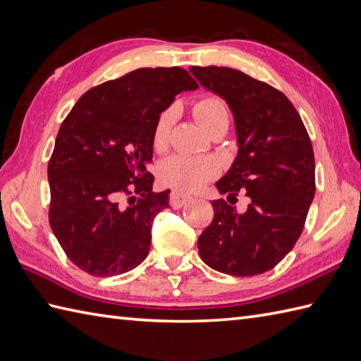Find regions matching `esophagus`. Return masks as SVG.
I'll use <instances>...</instances> for the list:
<instances>
[{
    "label": "esophagus",
    "mask_w": 361,
    "mask_h": 361,
    "mask_svg": "<svg viewBox=\"0 0 361 361\" xmlns=\"http://www.w3.org/2000/svg\"><path fill=\"white\" fill-rule=\"evenodd\" d=\"M189 200H190L189 195L178 192V190H173V192H171V197H169V203H171L173 209L181 208V206L186 204Z\"/></svg>",
    "instance_id": "esophagus-1"
}]
</instances>
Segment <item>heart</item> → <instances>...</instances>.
<instances>
[{
    "instance_id": "heart-1",
    "label": "heart",
    "mask_w": 361,
    "mask_h": 361,
    "mask_svg": "<svg viewBox=\"0 0 361 361\" xmlns=\"http://www.w3.org/2000/svg\"><path fill=\"white\" fill-rule=\"evenodd\" d=\"M194 116L209 135L216 130L226 127L229 122L228 106L224 99L216 94H203L197 99L192 106ZM178 110L175 105H169L161 111L152 130V144L155 150H164L171 140ZM219 172V166L214 159L204 157L173 155L159 164V178L166 185L178 190L200 189L211 181Z\"/></svg>"
}]
</instances>
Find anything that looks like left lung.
Masks as SVG:
<instances>
[{
  "label": "left lung",
  "mask_w": 361,
  "mask_h": 361,
  "mask_svg": "<svg viewBox=\"0 0 361 361\" xmlns=\"http://www.w3.org/2000/svg\"><path fill=\"white\" fill-rule=\"evenodd\" d=\"M204 88L224 97L235 119L239 153L217 183L228 201L252 202L237 214L224 198L198 237L206 265L220 273L256 276L278 265L301 235L315 197V157L307 130L287 96L226 66H190Z\"/></svg>",
  "instance_id": "1"
}]
</instances>
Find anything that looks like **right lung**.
<instances>
[{"instance_id":"add662e5","label":"right lung","mask_w":361,"mask_h":361,"mask_svg":"<svg viewBox=\"0 0 361 361\" xmlns=\"http://www.w3.org/2000/svg\"><path fill=\"white\" fill-rule=\"evenodd\" d=\"M197 82L178 66L140 68L88 90L60 126L48 163L49 225L71 262L122 274L147 257L169 190L152 192L157 116Z\"/></svg>"}]
</instances>
